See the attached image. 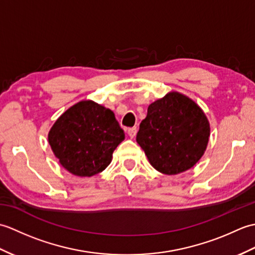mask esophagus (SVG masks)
Listing matches in <instances>:
<instances>
[{
    "label": "esophagus",
    "instance_id": "obj_1",
    "mask_svg": "<svg viewBox=\"0 0 255 255\" xmlns=\"http://www.w3.org/2000/svg\"><path fill=\"white\" fill-rule=\"evenodd\" d=\"M127 132H128V134H129V137H130V138H133L134 136H136V133H137V128H136V127L128 128Z\"/></svg>",
    "mask_w": 255,
    "mask_h": 255
}]
</instances>
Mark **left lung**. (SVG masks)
<instances>
[{"label":"left lung","mask_w":255,"mask_h":255,"mask_svg":"<svg viewBox=\"0 0 255 255\" xmlns=\"http://www.w3.org/2000/svg\"><path fill=\"white\" fill-rule=\"evenodd\" d=\"M209 133V123L196 103L171 92L149 105L137 142L156 171L174 175L197 163Z\"/></svg>","instance_id":"1"}]
</instances>
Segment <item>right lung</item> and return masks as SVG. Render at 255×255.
<instances>
[{"label":"right lung","instance_id":"1","mask_svg":"<svg viewBox=\"0 0 255 255\" xmlns=\"http://www.w3.org/2000/svg\"><path fill=\"white\" fill-rule=\"evenodd\" d=\"M124 139V130L114 113L92 101L70 107L48 134L59 162L78 176H93L104 171Z\"/></svg>","mask_w":255,"mask_h":255}]
</instances>
